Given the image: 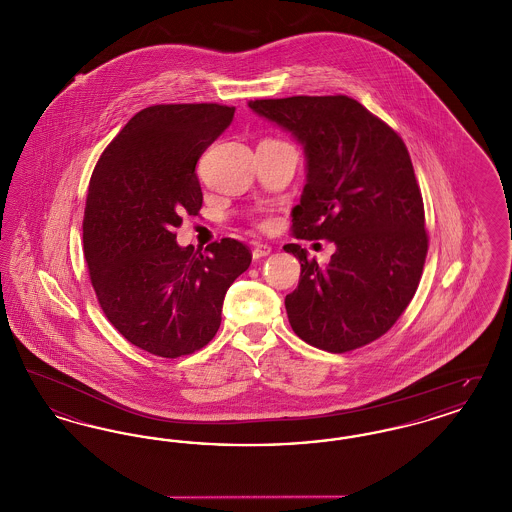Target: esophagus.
Instances as JSON below:
<instances>
[{
  "mask_svg": "<svg viewBox=\"0 0 512 512\" xmlns=\"http://www.w3.org/2000/svg\"><path fill=\"white\" fill-rule=\"evenodd\" d=\"M270 251H272V247H270V245L257 244L253 247V259H263V257L270 255Z\"/></svg>",
  "mask_w": 512,
  "mask_h": 512,
  "instance_id": "1",
  "label": "esophagus"
}]
</instances>
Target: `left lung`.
<instances>
[{
    "mask_svg": "<svg viewBox=\"0 0 512 512\" xmlns=\"http://www.w3.org/2000/svg\"><path fill=\"white\" fill-rule=\"evenodd\" d=\"M249 107L305 149L293 236L336 244L324 267L301 245H284L301 263L286 295L293 332L330 353L378 340L411 303L428 253L422 194L401 136L347 96L255 99Z\"/></svg>",
    "mask_w": 512,
    "mask_h": 512,
    "instance_id": "1",
    "label": "left lung"
}]
</instances>
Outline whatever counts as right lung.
Wrapping results in <instances>:
<instances>
[{"label": "right lung", "mask_w": 512, "mask_h": 512, "mask_svg": "<svg viewBox=\"0 0 512 512\" xmlns=\"http://www.w3.org/2000/svg\"><path fill=\"white\" fill-rule=\"evenodd\" d=\"M219 103L151 105L105 147L84 209V257L99 305L132 345L176 359L205 347L222 301L251 263L249 247L222 238L176 244L174 228L203 203L195 165L234 119Z\"/></svg>", "instance_id": "add662e5"}]
</instances>
